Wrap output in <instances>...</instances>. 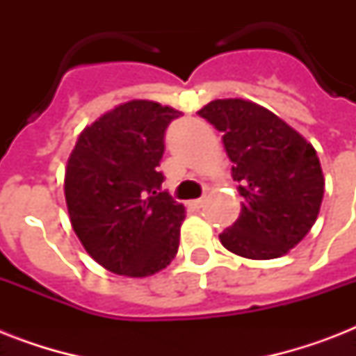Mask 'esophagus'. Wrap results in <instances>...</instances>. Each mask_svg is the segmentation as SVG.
I'll use <instances>...</instances> for the list:
<instances>
[{
	"mask_svg": "<svg viewBox=\"0 0 356 356\" xmlns=\"http://www.w3.org/2000/svg\"><path fill=\"white\" fill-rule=\"evenodd\" d=\"M203 203H205V200H194V201H190L188 207L190 209H194V211H200L201 207H203Z\"/></svg>",
	"mask_w": 356,
	"mask_h": 356,
	"instance_id": "obj_1",
	"label": "esophagus"
}]
</instances>
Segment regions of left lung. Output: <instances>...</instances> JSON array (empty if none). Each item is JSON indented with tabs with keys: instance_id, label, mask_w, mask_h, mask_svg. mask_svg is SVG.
Returning a JSON list of instances; mask_svg holds the SVG:
<instances>
[{
	"instance_id": "8db88e82",
	"label": "left lung",
	"mask_w": 356,
	"mask_h": 356,
	"mask_svg": "<svg viewBox=\"0 0 356 356\" xmlns=\"http://www.w3.org/2000/svg\"><path fill=\"white\" fill-rule=\"evenodd\" d=\"M200 116L223 133L243 197L233 227L220 234L223 248L253 260L286 254L312 229L323 200L325 179L312 144L245 99H216Z\"/></svg>"
}]
</instances>
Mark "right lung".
I'll return each mask as SVG.
<instances>
[{
  "mask_svg": "<svg viewBox=\"0 0 356 356\" xmlns=\"http://www.w3.org/2000/svg\"><path fill=\"white\" fill-rule=\"evenodd\" d=\"M181 113L133 99L79 134L64 175L72 227L105 270L147 277L177 254L184 207L161 188L164 134Z\"/></svg>",
  "mask_w": 356,
  "mask_h": 356,
  "instance_id": "add662e5",
  "label": "right lung"
}]
</instances>
